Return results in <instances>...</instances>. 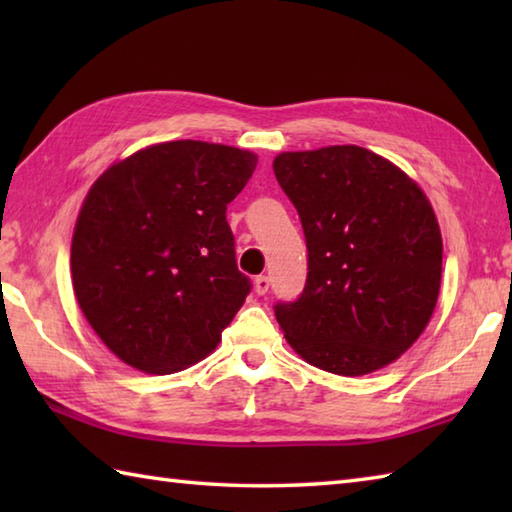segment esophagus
Listing matches in <instances>:
<instances>
[{
	"mask_svg": "<svg viewBox=\"0 0 512 512\" xmlns=\"http://www.w3.org/2000/svg\"><path fill=\"white\" fill-rule=\"evenodd\" d=\"M268 288H270V279L266 275L255 277V292H257V295H266Z\"/></svg>",
	"mask_w": 512,
	"mask_h": 512,
	"instance_id": "1",
	"label": "esophagus"
}]
</instances>
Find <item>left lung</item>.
I'll list each match as a JSON object with an SVG mask.
<instances>
[{"instance_id": "left-lung-1", "label": "left lung", "mask_w": 512, "mask_h": 512, "mask_svg": "<svg viewBox=\"0 0 512 512\" xmlns=\"http://www.w3.org/2000/svg\"><path fill=\"white\" fill-rule=\"evenodd\" d=\"M308 246L299 299L275 317L303 361L341 376L394 363L436 308L442 235L405 171L356 145L286 151L273 162Z\"/></svg>"}]
</instances>
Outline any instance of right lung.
<instances>
[{
    "mask_svg": "<svg viewBox=\"0 0 512 512\" xmlns=\"http://www.w3.org/2000/svg\"><path fill=\"white\" fill-rule=\"evenodd\" d=\"M257 156L173 140L136 151L92 184L72 237V286L101 341L147 374L202 361L250 292L226 206Z\"/></svg>",
    "mask_w": 512,
    "mask_h": 512,
    "instance_id": "1",
    "label": "right lung"
}]
</instances>
